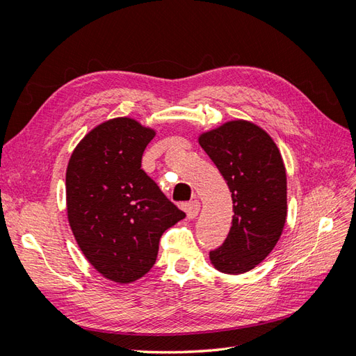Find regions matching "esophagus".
Instances as JSON below:
<instances>
[{"mask_svg":"<svg viewBox=\"0 0 356 356\" xmlns=\"http://www.w3.org/2000/svg\"><path fill=\"white\" fill-rule=\"evenodd\" d=\"M199 211H200V203H199V200H193V202H190V203L186 204V212H187L188 220L196 218Z\"/></svg>","mask_w":356,"mask_h":356,"instance_id":"esophagus-1","label":"esophagus"}]
</instances>
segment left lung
<instances>
[{
  "label": "left lung",
  "instance_id": "obj_1",
  "mask_svg": "<svg viewBox=\"0 0 356 356\" xmlns=\"http://www.w3.org/2000/svg\"><path fill=\"white\" fill-rule=\"evenodd\" d=\"M232 191L233 220L227 239L209 252L225 275L252 270L273 251L286 221V170L277 145L264 129L230 120L199 135Z\"/></svg>",
  "mask_w": 356,
  "mask_h": 356
}]
</instances>
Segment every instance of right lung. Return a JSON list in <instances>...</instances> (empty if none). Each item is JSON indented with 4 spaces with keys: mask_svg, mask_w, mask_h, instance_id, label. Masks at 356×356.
I'll return each instance as SVG.
<instances>
[{
    "mask_svg": "<svg viewBox=\"0 0 356 356\" xmlns=\"http://www.w3.org/2000/svg\"><path fill=\"white\" fill-rule=\"evenodd\" d=\"M154 136L135 118H110L84 135L67 168L74 238L96 272L122 285L149 272L161 234L186 217L141 169Z\"/></svg>",
    "mask_w": 356,
    "mask_h": 356,
    "instance_id": "1",
    "label": "right lung"
}]
</instances>
